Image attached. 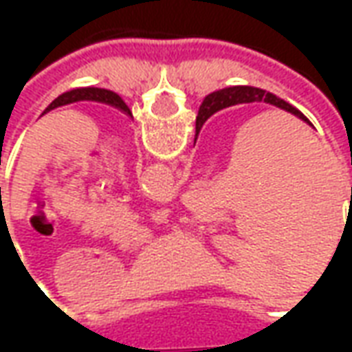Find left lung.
Returning a JSON list of instances; mask_svg holds the SVG:
<instances>
[{
    "label": "left lung",
    "instance_id": "8db88e82",
    "mask_svg": "<svg viewBox=\"0 0 352 352\" xmlns=\"http://www.w3.org/2000/svg\"><path fill=\"white\" fill-rule=\"evenodd\" d=\"M75 101H100V103H107V105H113V107L120 109L124 111L126 115L131 116V111L128 109V105L124 103L122 98L118 96V94L111 92V90H105V88H75V90H69V92L62 94V96H58L56 100L50 103L49 107L43 111V115L45 113H49L52 109L62 107V105H67V103H75Z\"/></svg>",
    "mask_w": 352,
    "mask_h": 352
}]
</instances>
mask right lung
<instances>
[{
	"mask_svg": "<svg viewBox=\"0 0 352 352\" xmlns=\"http://www.w3.org/2000/svg\"><path fill=\"white\" fill-rule=\"evenodd\" d=\"M252 101H265L270 105H275V107L285 109L288 113H292L298 118H302L305 122H309L305 116L298 111L296 107H292L290 103H287L285 100H280L277 96L273 94L265 92L262 88H254V87H230V88H222V90H217V92L209 94L204 103L199 105L198 116H196V138L194 141L198 139V133L201 130V126L206 124V120L211 115H214L217 111L221 109L232 107V105H237V103H252ZM311 124V122H309Z\"/></svg>",
	"mask_w": 352,
	"mask_h": 352,
	"instance_id": "right-lung-1",
	"label": "right lung"
}]
</instances>
